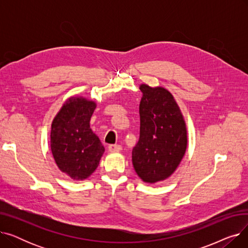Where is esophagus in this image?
Returning a JSON list of instances; mask_svg holds the SVG:
<instances>
[{
  "mask_svg": "<svg viewBox=\"0 0 248 248\" xmlns=\"http://www.w3.org/2000/svg\"><path fill=\"white\" fill-rule=\"evenodd\" d=\"M122 146L121 145H109L108 146V151L113 153V152H121L122 151Z\"/></svg>",
  "mask_w": 248,
  "mask_h": 248,
  "instance_id": "34e87169",
  "label": "esophagus"
}]
</instances>
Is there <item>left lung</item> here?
Returning a JSON list of instances; mask_svg holds the SVG:
<instances>
[{
    "label": "left lung",
    "instance_id": "left-lung-1",
    "mask_svg": "<svg viewBox=\"0 0 248 248\" xmlns=\"http://www.w3.org/2000/svg\"><path fill=\"white\" fill-rule=\"evenodd\" d=\"M140 139L132 160L138 176L155 184L170 177L187 149V127L183 114L170 91L140 84Z\"/></svg>",
    "mask_w": 248,
    "mask_h": 248
}]
</instances>
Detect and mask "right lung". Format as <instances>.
Masks as SVG:
<instances>
[{"mask_svg": "<svg viewBox=\"0 0 248 248\" xmlns=\"http://www.w3.org/2000/svg\"><path fill=\"white\" fill-rule=\"evenodd\" d=\"M96 103L82 96L68 98L51 124L50 147L59 170L71 179H87L98 167L104 148L89 122Z\"/></svg>", "mask_w": 248, "mask_h": 248, "instance_id": "1", "label": "right lung"}]
</instances>
